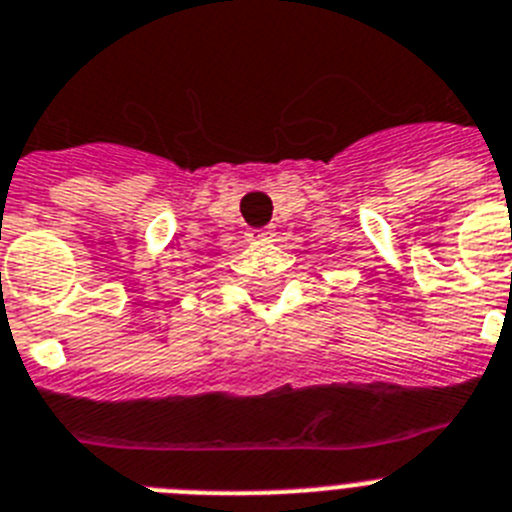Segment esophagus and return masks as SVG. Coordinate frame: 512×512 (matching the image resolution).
I'll return each instance as SVG.
<instances>
[{
	"label": "esophagus",
	"instance_id": "34e87169",
	"mask_svg": "<svg viewBox=\"0 0 512 512\" xmlns=\"http://www.w3.org/2000/svg\"><path fill=\"white\" fill-rule=\"evenodd\" d=\"M247 239H250L252 244L268 242V239H270V231H268V229H252L250 234H247Z\"/></svg>",
	"mask_w": 512,
	"mask_h": 512
}]
</instances>
